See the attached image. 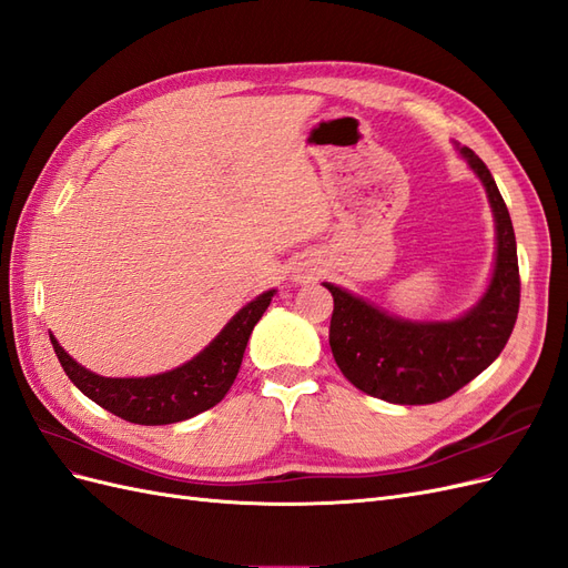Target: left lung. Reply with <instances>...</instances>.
Listing matches in <instances>:
<instances>
[{"instance_id":"left-lung-1","label":"left lung","mask_w":568,"mask_h":568,"mask_svg":"<svg viewBox=\"0 0 568 568\" xmlns=\"http://www.w3.org/2000/svg\"><path fill=\"white\" fill-rule=\"evenodd\" d=\"M486 184L497 227L495 274L488 294L455 322H403L334 284L329 346L346 379L395 405H428L450 398L503 353L519 315L521 277L517 239L505 199L490 170L462 149Z\"/></svg>"}]
</instances>
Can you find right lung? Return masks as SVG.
<instances>
[{
  "mask_svg": "<svg viewBox=\"0 0 568 568\" xmlns=\"http://www.w3.org/2000/svg\"><path fill=\"white\" fill-rule=\"evenodd\" d=\"M272 294L274 291H267V294L257 296L242 307L211 346L194 359H189L186 365L165 374L146 376V379H104V376L80 367L59 346L54 336L49 338L68 379L90 400L132 424H175L199 415L203 409H211L225 398L236 379L239 367H242L253 326L267 311Z\"/></svg>",
  "mask_w": 568,
  "mask_h": 568,
  "instance_id": "obj_1",
  "label": "right lung"
}]
</instances>
